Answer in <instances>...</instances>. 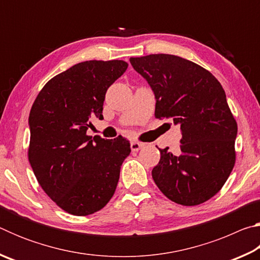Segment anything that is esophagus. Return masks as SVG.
<instances>
[{
	"instance_id": "34e87169",
	"label": "esophagus",
	"mask_w": 260,
	"mask_h": 260,
	"mask_svg": "<svg viewBox=\"0 0 260 260\" xmlns=\"http://www.w3.org/2000/svg\"><path fill=\"white\" fill-rule=\"evenodd\" d=\"M142 147H143V143H140V142H132L131 143L132 151H139Z\"/></svg>"
}]
</instances>
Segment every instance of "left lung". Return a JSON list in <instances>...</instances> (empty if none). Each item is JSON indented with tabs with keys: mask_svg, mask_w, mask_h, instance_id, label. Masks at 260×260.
<instances>
[{
	"mask_svg": "<svg viewBox=\"0 0 260 260\" xmlns=\"http://www.w3.org/2000/svg\"><path fill=\"white\" fill-rule=\"evenodd\" d=\"M129 61L155 94V116L171 118L181 129L179 152L159 149L153 181L175 203H204L221 189L235 164L237 124L225 90L212 73L182 57L156 54Z\"/></svg>",
	"mask_w": 260,
	"mask_h": 260,
	"instance_id": "obj_1",
	"label": "left lung"
}]
</instances>
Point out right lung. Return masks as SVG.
<instances>
[{
	"instance_id": "right-lung-1",
	"label": "right lung",
	"mask_w": 260,
	"mask_h": 260,
	"mask_svg": "<svg viewBox=\"0 0 260 260\" xmlns=\"http://www.w3.org/2000/svg\"><path fill=\"white\" fill-rule=\"evenodd\" d=\"M124 60H86L50 79L29 112L28 160L43 190L74 215H88L111 200L129 141L88 136L91 118L103 119L108 88Z\"/></svg>"
}]
</instances>
